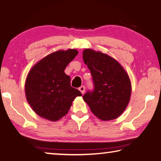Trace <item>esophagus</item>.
<instances>
[{"label":"esophagus","mask_w":161,"mask_h":161,"mask_svg":"<svg viewBox=\"0 0 161 161\" xmlns=\"http://www.w3.org/2000/svg\"><path fill=\"white\" fill-rule=\"evenodd\" d=\"M79 90H80L81 92V93L83 94L84 92H85V86H81L80 88H79Z\"/></svg>","instance_id":"34e87169"}]
</instances>
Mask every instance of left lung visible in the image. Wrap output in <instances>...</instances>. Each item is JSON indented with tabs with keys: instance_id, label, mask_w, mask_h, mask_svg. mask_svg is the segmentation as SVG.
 I'll return each instance as SVG.
<instances>
[{
	"instance_id": "left-lung-1",
	"label": "left lung",
	"mask_w": 161,
	"mask_h": 161,
	"mask_svg": "<svg viewBox=\"0 0 161 161\" xmlns=\"http://www.w3.org/2000/svg\"><path fill=\"white\" fill-rule=\"evenodd\" d=\"M83 59L90 70L94 89L83 96L95 116L103 121L115 119L126 109L131 85L121 64L101 52L86 49Z\"/></svg>"
}]
</instances>
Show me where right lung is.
<instances>
[{
    "mask_svg": "<svg viewBox=\"0 0 161 161\" xmlns=\"http://www.w3.org/2000/svg\"><path fill=\"white\" fill-rule=\"evenodd\" d=\"M78 54L74 49L59 50L46 56L32 68L25 81L27 100L37 115L58 121L66 115L72 103L81 93L70 85L64 73Z\"/></svg>",
    "mask_w": 161,
    "mask_h": 161,
    "instance_id": "1",
    "label": "right lung"
}]
</instances>
